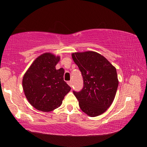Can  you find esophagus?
I'll return each mask as SVG.
<instances>
[{
	"mask_svg": "<svg viewBox=\"0 0 147 147\" xmlns=\"http://www.w3.org/2000/svg\"><path fill=\"white\" fill-rule=\"evenodd\" d=\"M67 84H68V85L70 86V87H71V86H72V82L71 81L67 82Z\"/></svg>",
	"mask_w": 147,
	"mask_h": 147,
	"instance_id": "34e87169",
	"label": "esophagus"
}]
</instances>
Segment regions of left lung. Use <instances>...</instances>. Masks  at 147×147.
<instances>
[{"label": "left lung", "instance_id": "left-lung-1", "mask_svg": "<svg viewBox=\"0 0 147 147\" xmlns=\"http://www.w3.org/2000/svg\"><path fill=\"white\" fill-rule=\"evenodd\" d=\"M71 56L84 80L81 91L73 92L80 108L91 117L103 114L111 106L117 91L116 69L96 52H77Z\"/></svg>", "mask_w": 147, "mask_h": 147}]
</instances>
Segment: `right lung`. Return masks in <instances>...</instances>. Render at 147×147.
<instances>
[{
    "instance_id": "1",
    "label": "right lung",
    "mask_w": 147,
    "mask_h": 147,
    "mask_svg": "<svg viewBox=\"0 0 147 147\" xmlns=\"http://www.w3.org/2000/svg\"><path fill=\"white\" fill-rule=\"evenodd\" d=\"M59 56L45 53L36 58L23 78L25 95L34 108L50 112L61 105L71 88L63 80L64 69H55Z\"/></svg>"
}]
</instances>
